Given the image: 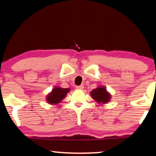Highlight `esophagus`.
I'll return each mask as SVG.
<instances>
[{
  "label": "esophagus",
  "mask_w": 156,
  "mask_h": 156,
  "mask_svg": "<svg viewBox=\"0 0 156 156\" xmlns=\"http://www.w3.org/2000/svg\"><path fill=\"white\" fill-rule=\"evenodd\" d=\"M83 89V85H80V86H76V89L78 90H82Z\"/></svg>",
  "instance_id": "34e87169"
}]
</instances>
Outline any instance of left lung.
Returning a JSON list of instances; mask_svg holds the SVG:
<instances>
[{
	"label": "left lung",
	"mask_w": 156,
	"mask_h": 156,
	"mask_svg": "<svg viewBox=\"0 0 156 156\" xmlns=\"http://www.w3.org/2000/svg\"><path fill=\"white\" fill-rule=\"evenodd\" d=\"M91 96L97 103L105 105L109 102L111 99V94L108 92L106 87L99 86L96 89L91 91Z\"/></svg>",
	"instance_id": "8db88e82"
}]
</instances>
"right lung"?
<instances>
[{
  "label": "right lung",
  "mask_w": 156,
  "mask_h": 156,
  "mask_svg": "<svg viewBox=\"0 0 156 156\" xmlns=\"http://www.w3.org/2000/svg\"><path fill=\"white\" fill-rule=\"evenodd\" d=\"M70 91V88H61L55 86L51 91L46 95V100L50 105H57L61 102L63 99L66 97L67 94Z\"/></svg>",
  "instance_id": "right-lung-1"
}]
</instances>
